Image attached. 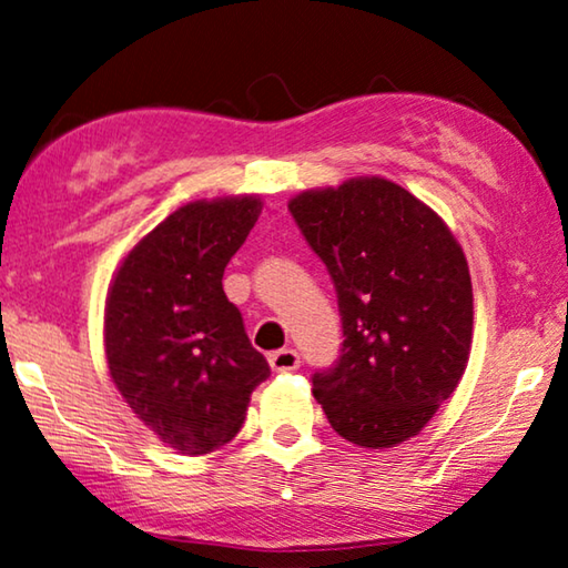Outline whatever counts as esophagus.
<instances>
[{
	"label": "esophagus",
	"mask_w": 568,
	"mask_h": 568,
	"mask_svg": "<svg viewBox=\"0 0 568 568\" xmlns=\"http://www.w3.org/2000/svg\"><path fill=\"white\" fill-rule=\"evenodd\" d=\"M271 361V368L275 373H287V371H297L301 368V355H297L293 348H281L267 355Z\"/></svg>",
	"instance_id": "1"
}]
</instances>
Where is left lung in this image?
I'll list each match as a JSON object with an SVG mask.
<instances>
[{"mask_svg": "<svg viewBox=\"0 0 568 568\" xmlns=\"http://www.w3.org/2000/svg\"><path fill=\"white\" fill-rule=\"evenodd\" d=\"M287 210L328 267L345 335L338 363L313 373V396L355 446L418 436L470 353L474 291L458 240L386 178L305 190Z\"/></svg>", "mask_w": 568, "mask_h": 568, "instance_id": "8db88e82", "label": "left lung"}]
</instances>
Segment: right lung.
Segmentation results:
<instances>
[{
    "mask_svg": "<svg viewBox=\"0 0 568 568\" xmlns=\"http://www.w3.org/2000/svg\"><path fill=\"white\" fill-rule=\"evenodd\" d=\"M263 203L257 195L178 207L122 257L104 305L112 383L162 444L203 456L233 440L271 365L247 341L223 273Z\"/></svg>",
    "mask_w": 568,
    "mask_h": 568,
    "instance_id": "right-lung-1",
    "label": "right lung"
}]
</instances>
